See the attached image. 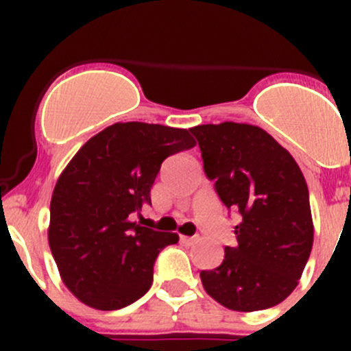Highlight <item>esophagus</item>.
<instances>
[{"instance_id": "1", "label": "esophagus", "mask_w": 351, "mask_h": 351, "mask_svg": "<svg viewBox=\"0 0 351 351\" xmlns=\"http://www.w3.org/2000/svg\"><path fill=\"white\" fill-rule=\"evenodd\" d=\"M180 241L183 244H193L198 241V236H180Z\"/></svg>"}]
</instances>
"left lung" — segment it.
Instances as JSON below:
<instances>
[{
	"label": "left lung",
	"instance_id": "8db88e82",
	"mask_svg": "<svg viewBox=\"0 0 351 351\" xmlns=\"http://www.w3.org/2000/svg\"><path fill=\"white\" fill-rule=\"evenodd\" d=\"M204 171L228 210L239 214L234 247L214 270H202L204 289L224 307L263 311L299 284L313 250L309 190L295 159L270 134L247 123L197 125Z\"/></svg>",
	"mask_w": 351,
	"mask_h": 351
}]
</instances>
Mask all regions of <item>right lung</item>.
I'll use <instances>...</instances> for the list:
<instances>
[{
  "label": "right lung",
  "instance_id": "obj_1",
  "mask_svg": "<svg viewBox=\"0 0 351 351\" xmlns=\"http://www.w3.org/2000/svg\"><path fill=\"white\" fill-rule=\"evenodd\" d=\"M193 146L185 129L125 122L91 137L71 159L52 193L49 246L81 302L117 311L151 289L156 258L178 234L141 228L130 215L151 204L161 162Z\"/></svg>",
  "mask_w": 351,
  "mask_h": 351
}]
</instances>
